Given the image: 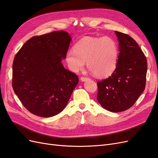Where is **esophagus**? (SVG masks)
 Instances as JSON below:
<instances>
[{"instance_id":"esophagus-1","label":"esophagus","mask_w":158,"mask_h":158,"mask_svg":"<svg viewBox=\"0 0 158 158\" xmlns=\"http://www.w3.org/2000/svg\"><path fill=\"white\" fill-rule=\"evenodd\" d=\"M88 80H89L88 78H85V77H81L80 78V80L82 81V82H85V81H87Z\"/></svg>"}]
</instances>
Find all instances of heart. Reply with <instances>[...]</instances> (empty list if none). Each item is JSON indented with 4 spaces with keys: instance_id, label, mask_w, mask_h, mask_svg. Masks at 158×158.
<instances>
[{
    "instance_id": "obj_1",
    "label": "heart",
    "mask_w": 158,
    "mask_h": 158,
    "mask_svg": "<svg viewBox=\"0 0 158 158\" xmlns=\"http://www.w3.org/2000/svg\"><path fill=\"white\" fill-rule=\"evenodd\" d=\"M118 59V47L111 37H85L69 51L65 61L73 73L82 70L86 62L88 70L95 76L105 78L115 70Z\"/></svg>"
}]
</instances>
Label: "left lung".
<instances>
[{
    "label": "left lung",
    "instance_id": "left-lung-1",
    "mask_svg": "<svg viewBox=\"0 0 158 158\" xmlns=\"http://www.w3.org/2000/svg\"><path fill=\"white\" fill-rule=\"evenodd\" d=\"M118 41V59L114 73L98 82L97 99L111 112H121L131 107L146 86L147 60L135 40L114 31Z\"/></svg>",
    "mask_w": 158,
    "mask_h": 158
}]
</instances>
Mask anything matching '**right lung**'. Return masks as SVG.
<instances>
[{
    "label": "right lung",
    "mask_w": 158,
    "mask_h": 158,
    "mask_svg": "<svg viewBox=\"0 0 158 158\" xmlns=\"http://www.w3.org/2000/svg\"><path fill=\"white\" fill-rule=\"evenodd\" d=\"M71 40L64 31L34 36L14 57L13 89L33 114L50 117L60 113L78 85V76L64 69L61 63Z\"/></svg>",
    "instance_id": "obj_1"
}]
</instances>
